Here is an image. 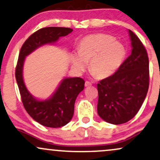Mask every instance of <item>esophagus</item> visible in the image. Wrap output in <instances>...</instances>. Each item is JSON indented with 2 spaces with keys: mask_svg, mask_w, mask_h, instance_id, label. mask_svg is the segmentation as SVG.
Masks as SVG:
<instances>
[{
  "mask_svg": "<svg viewBox=\"0 0 160 160\" xmlns=\"http://www.w3.org/2000/svg\"><path fill=\"white\" fill-rule=\"evenodd\" d=\"M91 85H92V82H91L87 81V80H86V81L85 82V86H91Z\"/></svg>",
  "mask_w": 160,
  "mask_h": 160,
  "instance_id": "obj_1",
  "label": "esophagus"
}]
</instances>
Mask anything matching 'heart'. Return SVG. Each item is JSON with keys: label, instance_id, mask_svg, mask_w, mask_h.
<instances>
[{"label": "heart", "instance_id": "heart-1", "mask_svg": "<svg viewBox=\"0 0 160 160\" xmlns=\"http://www.w3.org/2000/svg\"><path fill=\"white\" fill-rule=\"evenodd\" d=\"M78 52L71 57L75 69L83 71L90 61V71L99 79L113 74L126 56L124 46L112 36L103 34H91L82 38L79 43Z\"/></svg>", "mask_w": 160, "mask_h": 160}]
</instances>
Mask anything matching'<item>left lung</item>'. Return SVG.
<instances>
[{"mask_svg":"<svg viewBox=\"0 0 160 160\" xmlns=\"http://www.w3.org/2000/svg\"><path fill=\"white\" fill-rule=\"evenodd\" d=\"M132 50L111 76L101 80L98 113L109 123L119 125L133 118L142 105L150 82L149 58L144 44L128 30Z\"/></svg>","mask_w":160,"mask_h":160,"instance_id":"8db88e82","label":"left lung"}]
</instances>
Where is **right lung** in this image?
I'll list each match as a JSON object with an SVG mask.
<instances>
[{"label":"right lung","mask_w":160,"mask_h":160,"mask_svg":"<svg viewBox=\"0 0 160 160\" xmlns=\"http://www.w3.org/2000/svg\"><path fill=\"white\" fill-rule=\"evenodd\" d=\"M72 31L70 28H43L29 36L20 49L15 75L22 102L28 113L34 120L47 127H62L71 120L74 112L75 100L79 93L83 90L85 81L80 78H66L50 98L40 102L28 92L24 84L23 62L25 57L38 47L56 42L60 37L68 35Z\"/></svg>","instance_id":"add662e5"}]
</instances>
